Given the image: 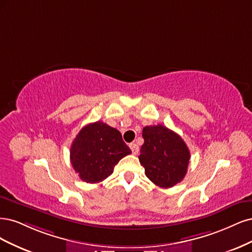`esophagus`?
<instances>
[{
	"label": "esophagus",
	"mask_w": 252,
	"mask_h": 252,
	"mask_svg": "<svg viewBox=\"0 0 252 252\" xmlns=\"http://www.w3.org/2000/svg\"><path fill=\"white\" fill-rule=\"evenodd\" d=\"M129 149L132 150V153L134 154V155H136V154H138V152H139V148H138V145L136 143L129 144Z\"/></svg>",
	"instance_id": "obj_1"
}]
</instances>
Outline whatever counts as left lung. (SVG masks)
Wrapping results in <instances>:
<instances>
[{
	"label": "left lung",
	"instance_id": "left-lung-1",
	"mask_svg": "<svg viewBox=\"0 0 252 252\" xmlns=\"http://www.w3.org/2000/svg\"><path fill=\"white\" fill-rule=\"evenodd\" d=\"M142 137L139 161L149 179L162 189L182 181L190 159L182 138L162 125L143 127Z\"/></svg>",
	"mask_w": 252,
	"mask_h": 252
}]
</instances>
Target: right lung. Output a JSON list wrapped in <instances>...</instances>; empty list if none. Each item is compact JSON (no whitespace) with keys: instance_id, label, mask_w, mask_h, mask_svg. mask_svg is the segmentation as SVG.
Here are the masks:
<instances>
[{"instance_id":"right-lung-1","label":"right lung","mask_w":252,"mask_h":252,"mask_svg":"<svg viewBox=\"0 0 252 252\" xmlns=\"http://www.w3.org/2000/svg\"><path fill=\"white\" fill-rule=\"evenodd\" d=\"M131 153L118 129L96 121L85 126L73 140L70 160L80 179L98 183L112 175L119 160Z\"/></svg>"}]
</instances>
